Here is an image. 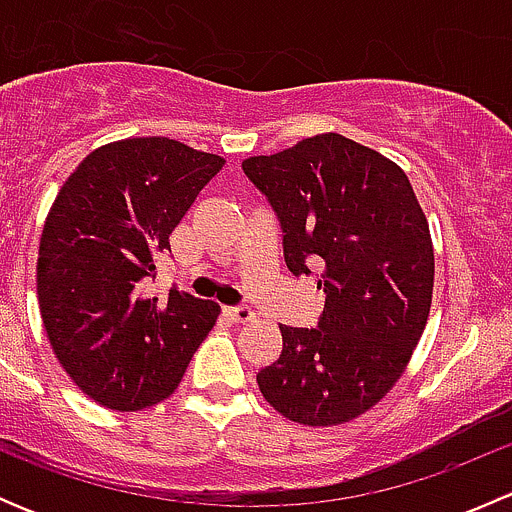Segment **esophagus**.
Listing matches in <instances>:
<instances>
[{"label": "esophagus", "instance_id": "34e87169", "mask_svg": "<svg viewBox=\"0 0 512 512\" xmlns=\"http://www.w3.org/2000/svg\"><path fill=\"white\" fill-rule=\"evenodd\" d=\"M225 314L232 319V322H237V324H245V322H252V319H255V312H252V309L247 307V304H237V307H227Z\"/></svg>", "mask_w": 512, "mask_h": 512}]
</instances>
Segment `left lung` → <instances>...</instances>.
I'll return each instance as SVG.
<instances>
[{
  "label": "left lung",
  "instance_id": "8db88e82",
  "mask_svg": "<svg viewBox=\"0 0 512 512\" xmlns=\"http://www.w3.org/2000/svg\"><path fill=\"white\" fill-rule=\"evenodd\" d=\"M282 227L294 277L322 265L317 327H285L282 354L257 371L289 421L337 426L379 404L414 354L433 294L426 215L404 170L339 133L242 160Z\"/></svg>",
  "mask_w": 512,
  "mask_h": 512
}]
</instances>
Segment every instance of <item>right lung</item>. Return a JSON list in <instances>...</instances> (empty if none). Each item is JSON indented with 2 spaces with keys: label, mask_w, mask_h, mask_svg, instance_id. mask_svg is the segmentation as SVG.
Returning a JSON list of instances; mask_svg holds the SVG:
<instances>
[{
  "label": "right lung",
  "mask_w": 512,
  "mask_h": 512,
  "mask_svg": "<svg viewBox=\"0 0 512 512\" xmlns=\"http://www.w3.org/2000/svg\"><path fill=\"white\" fill-rule=\"evenodd\" d=\"M170 138H128L89 153L46 218L36 294L51 349L106 409L168 399L220 307L170 287L151 297L156 257L200 190L223 168Z\"/></svg>",
  "instance_id": "add662e5"
}]
</instances>
